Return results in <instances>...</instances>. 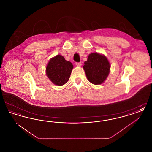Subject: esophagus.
<instances>
[{
    "mask_svg": "<svg viewBox=\"0 0 152 152\" xmlns=\"http://www.w3.org/2000/svg\"><path fill=\"white\" fill-rule=\"evenodd\" d=\"M76 65H77V66H80L81 65V62H77V63H76Z\"/></svg>",
    "mask_w": 152,
    "mask_h": 152,
    "instance_id": "obj_1",
    "label": "esophagus"
}]
</instances>
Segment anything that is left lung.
I'll return each instance as SVG.
<instances>
[{
  "label": "left lung",
  "mask_w": 152,
  "mask_h": 152,
  "mask_svg": "<svg viewBox=\"0 0 152 152\" xmlns=\"http://www.w3.org/2000/svg\"><path fill=\"white\" fill-rule=\"evenodd\" d=\"M83 68L88 80L98 85L102 83L108 77L110 66L107 58L95 52L88 56Z\"/></svg>",
  "instance_id": "1"
}]
</instances>
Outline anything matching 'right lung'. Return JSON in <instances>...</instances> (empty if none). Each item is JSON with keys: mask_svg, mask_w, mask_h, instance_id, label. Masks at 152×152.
<instances>
[{"mask_svg": "<svg viewBox=\"0 0 152 152\" xmlns=\"http://www.w3.org/2000/svg\"><path fill=\"white\" fill-rule=\"evenodd\" d=\"M72 69V64L70 61L58 55L50 60L46 68V73L54 84L61 86L69 79Z\"/></svg>", "mask_w": 152, "mask_h": 152, "instance_id": "1", "label": "right lung"}]
</instances>
